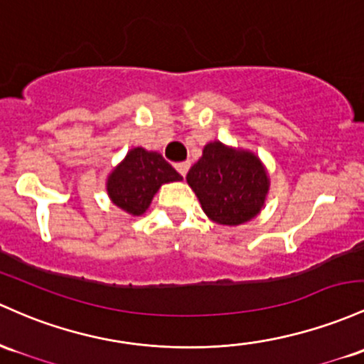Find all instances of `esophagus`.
<instances>
[{
	"label": "esophagus",
	"mask_w": 364,
	"mask_h": 364,
	"mask_svg": "<svg viewBox=\"0 0 364 364\" xmlns=\"http://www.w3.org/2000/svg\"><path fill=\"white\" fill-rule=\"evenodd\" d=\"M176 169H178V173L181 174L183 178H185L186 173H188V169H190V162H179V164H176Z\"/></svg>",
	"instance_id": "34e87169"
}]
</instances>
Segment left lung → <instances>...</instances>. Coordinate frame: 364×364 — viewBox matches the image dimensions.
<instances>
[{"label": "left lung", "instance_id": "left-lung-1", "mask_svg": "<svg viewBox=\"0 0 364 364\" xmlns=\"http://www.w3.org/2000/svg\"><path fill=\"white\" fill-rule=\"evenodd\" d=\"M186 181L214 223L237 226L250 221L264 205L269 178L252 151L207 143Z\"/></svg>", "mask_w": 364, "mask_h": 364}]
</instances>
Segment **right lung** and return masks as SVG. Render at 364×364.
I'll return each instance as SVG.
<instances>
[{
  "label": "right lung",
  "instance_id": "right-lung-1",
  "mask_svg": "<svg viewBox=\"0 0 364 364\" xmlns=\"http://www.w3.org/2000/svg\"><path fill=\"white\" fill-rule=\"evenodd\" d=\"M181 179V174L176 173L161 154L138 146L127 151L126 159L112 171L107 191L119 209L131 215H141L164 183Z\"/></svg>",
  "mask_w": 364,
  "mask_h": 364
}]
</instances>
